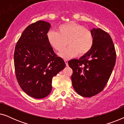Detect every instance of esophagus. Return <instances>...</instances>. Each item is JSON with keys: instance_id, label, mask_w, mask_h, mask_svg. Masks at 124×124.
Wrapping results in <instances>:
<instances>
[{"instance_id": "34e87169", "label": "esophagus", "mask_w": 124, "mask_h": 124, "mask_svg": "<svg viewBox=\"0 0 124 124\" xmlns=\"http://www.w3.org/2000/svg\"><path fill=\"white\" fill-rule=\"evenodd\" d=\"M64 62H65V64H66V65L67 66H68V60H64Z\"/></svg>"}]
</instances>
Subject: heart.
<instances>
[{
	"instance_id": "obj_1",
	"label": "heart",
	"mask_w": 124,
	"mask_h": 124,
	"mask_svg": "<svg viewBox=\"0 0 124 124\" xmlns=\"http://www.w3.org/2000/svg\"><path fill=\"white\" fill-rule=\"evenodd\" d=\"M50 45L57 51H62L67 43L69 46L60 53L62 58L67 59L87 54L94 44L93 35L87 29L73 22L63 23L57 27V31H50L47 34Z\"/></svg>"
}]
</instances>
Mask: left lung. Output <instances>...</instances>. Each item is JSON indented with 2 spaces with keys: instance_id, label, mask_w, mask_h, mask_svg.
<instances>
[{
  "instance_id": "obj_1",
  "label": "left lung",
  "mask_w": 124,
  "mask_h": 124,
  "mask_svg": "<svg viewBox=\"0 0 124 124\" xmlns=\"http://www.w3.org/2000/svg\"><path fill=\"white\" fill-rule=\"evenodd\" d=\"M91 32L94 38L91 50L78 60L68 62L73 70V87L84 97H91L104 89L116 59L114 44L109 34L99 28L93 29Z\"/></svg>"
}]
</instances>
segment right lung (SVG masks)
Instances as JSON below:
<instances>
[{"instance_id": "obj_1", "label": "right lung", "mask_w": 124, "mask_h": 124, "mask_svg": "<svg viewBox=\"0 0 124 124\" xmlns=\"http://www.w3.org/2000/svg\"><path fill=\"white\" fill-rule=\"evenodd\" d=\"M51 25L38 21L25 29L15 46L14 65L21 89L31 97L45 98L52 90V78L65 67L47 39Z\"/></svg>"}]
</instances>
